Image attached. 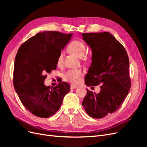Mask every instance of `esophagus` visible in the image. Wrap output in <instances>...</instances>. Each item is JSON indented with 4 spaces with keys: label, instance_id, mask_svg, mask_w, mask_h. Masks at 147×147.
<instances>
[{
    "label": "esophagus",
    "instance_id": "esophagus-1",
    "mask_svg": "<svg viewBox=\"0 0 147 147\" xmlns=\"http://www.w3.org/2000/svg\"><path fill=\"white\" fill-rule=\"evenodd\" d=\"M78 86H74V85H71L70 86V89H75V88H77Z\"/></svg>",
    "mask_w": 147,
    "mask_h": 147
}]
</instances>
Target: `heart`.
Wrapping results in <instances>:
<instances>
[{
    "instance_id": "heart-1",
    "label": "heart",
    "mask_w": 147,
    "mask_h": 147,
    "mask_svg": "<svg viewBox=\"0 0 147 147\" xmlns=\"http://www.w3.org/2000/svg\"><path fill=\"white\" fill-rule=\"evenodd\" d=\"M68 49L70 52L78 57H82L84 56V53H85L86 46L81 41L74 40L70 43ZM63 60L64 55L63 53H61L57 59V65L58 66L63 65ZM82 75L83 73L80 70H69L64 75V79L67 82H69L72 84H77Z\"/></svg>"
}]
</instances>
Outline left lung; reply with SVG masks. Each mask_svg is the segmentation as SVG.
<instances>
[{"instance_id":"1","label":"left lung","mask_w":147,"mask_h":147,"mask_svg":"<svg viewBox=\"0 0 147 147\" xmlns=\"http://www.w3.org/2000/svg\"><path fill=\"white\" fill-rule=\"evenodd\" d=\"M82 35L92 51L91 65L84 82L88 86L100 84L98 94L87 89L82 105L90 117L102 118L117 111L128 94L129 61L125 48L109 32Z\"/></svg>"}]
</instances>
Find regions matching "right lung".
Returning a JSON list of instances; mask_svg holds the SVG:
<instances>
[{"label":"right lung","mask_w":147,"mask_h":147,"mask_svg":"<svg viewBox=\"0 0 147 147\" xmlns=\"http://www.w3.org/2000/svg\"><path fill=\"white\" fill-rule=\"evenodd\" d=\"M72 33L56 31L39 32L22 45L16 54L13 72L15 90L26 109L40 118L55 114L70 91L61 82L50 88L44 84L47 73L57 67V59L70 42Z\"/></svg>","instance_id":"1"}]
</instances>
